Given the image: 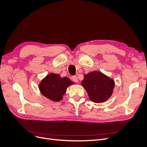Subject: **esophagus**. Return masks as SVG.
<instances>
[{"label": "esophagus", "mask_w": 147, "mask_h": 147, "mask_svg": "<svg viewBox=\"0 0 147 147\" xmlns=\"http://www.w3.org/2000/svg\"><path fill=\"white\" fill-rule=\"evenodd\" d=\"M72 80H73V81H74V82H78V81H79L78 78L76 76H74L72 77Z\"/></svg>", "instance_id": "1"}]
</instances>
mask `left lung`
Instances as JSON below:
<instances>
[{"label":"left lung","mask_w":147,"mask_h":147,"mask_svg":"<svg viewBox=\"0 0 147 147\" xmlns=\"http://www.w3.org/2000/svg\"><path fill=\"white\" fill-rule=\"evenodd\" d=\"M83 87L90 99L95 103H103L110 98L115 88V80L100 71H94L84 74Z\"/></svg>","instance_id":"obj_1"}]
</instances>
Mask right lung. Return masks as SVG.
<instances>
[{
  "label": "right lung",
  "mask_w": 147,
  "mask_h": 147,
  "mask_svg": "<svg viewBox=\"0 0 147 147\" xmlns=\"http://www.w3.org/2000/svg\"><path fill=\"white\" fill-rule=\"evenodd\" d=\"M74 84L67 77H61L57 74L50 73L46 76L39 84L40 93L53 102H59L63 99L69 86Z\"/></svg>",
  "instance_id": "add662e5"
}]
</instances>
